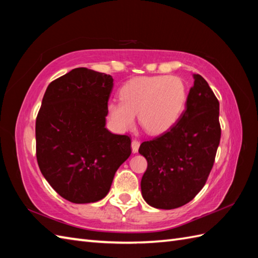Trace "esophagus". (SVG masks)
Masks as SVG:
<instances>
[{
	"instance_id": "34e87169",
	"label": "esophagus",
	"mask_w": 258,
	"mask_h": 258,
	"mask_svg": "<svg viewBox=\"0 0 258 258\" xmlns=\"http://www.w3.org/2000/svg\"><path fill=\"white\" fill-rule=\"evenodd\" d=\"M140 141L138 140H133L132 141V152L133 153H138L139 149H140Z\"/></svg>"
}]
</instances>
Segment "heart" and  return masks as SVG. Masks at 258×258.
Masks as SVG:
<instances>
[{
	"instance_id": "b5f03b06",
	"label": "heart",
	"mask_w": 258,
	"mask_h": 258,
	"mask_svg": "<svg viewBox=\"0 0 258 258\" xmlns=\"http://www.w3.org/2000/svg\"><path fill=\"white\" fill-rule=\"evenodd\" d=\"M120 102L107 104V118L118 132L135 125V115L147 133L160 135L176 124L186 102V87L177 76L134 78L119 90Z\"/></svg>"
}]
</instances>
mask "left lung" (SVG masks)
<instances>
[{"label":"left lung","instance_id":"1","mask_svg":"<svg viewBox=\"0 0 258 258\" xmlns=\"http://www.w3.org/2000/svg\"><path fill=\"white\" fill-rule=\"evenodd\" d=\"M185 111L171 130L141 144L147 161L141 180L147 204L173 210L187 204L205 185L221 140L220 103L207 82L193 74Z\"/></svg>","mask_w":258,"mask_h":258}]
</instances>
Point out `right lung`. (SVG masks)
Here are the masks:
<instances>
[{
	"label": "right lung",
	"instance_id": "right-lung-1",
	"mask_svg": "<svg viewBox=\"0 0 258 258\" xmlns=\"http://www.w3.org/2000/svg\"><path fill=\"white\" fill-rule=\"evenodd\" d=\"M113 78L78 68L47 86L35 124L43 176L63 199L87 204L104 199L127 160L131 139L105 127Z\"/></svg>",
	"mask_w": 258,
	"mask_h": 258
}]
</instances>
